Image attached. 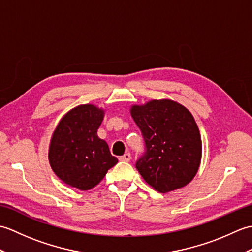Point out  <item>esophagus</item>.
Listing matches in <instances>:
<instances>
[{
    "instance_id": "34e87169",
    "label": "esophagus",
    "mask_w": 252,
    "mask_h": 252,
    "mask_svg": "<svg viewBox=\"0 0 252 252\" xmlns=\"http://www.w3.org/2000/svg\"><path fill=\"white\" fill-rule=\"evenodd\" d=\"M121 161H126V162H129L130 160H131V154L130 153H126V154H125L123 155V156H121L120 158H119Z\"/></svg>"
}]
</instances>
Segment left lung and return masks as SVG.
<instances>
[{
	"instance_id": "left-lung-1",
	"label": "left lung",
	"mask_w": 252,
	"mask_h": 252,
	"mask_svg": "<svg viewBox=\"0 0 252 252\" xmlns=\"http://www.w3.org/2000/svg\"><path fill=\"white\" fill-rule=\"evenodd\" d=\"M140 127L145 153L135 167L147 184L169 192L194 179L201 160V138L194 117L171 99H154L131 107Z\"/></svg>"
}]
</instances>
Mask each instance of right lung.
Here are the masks:
<instances>
[{
    "mask_svg": "<svg viewBox=\"0 0 252 252\" xmlns=\"http://www.w3.org/2000/svg\"><path fill=\"white\" fill-rule=\"evenodd\" d=\"M104 115V109L95 105H79L62 118L53 132L50 164L65 184L89 190L118 162L107 143L97 136Z\"/></svg>",
    "mask_w": 252,
    "mask_h": 252,
    "instance_id": "add662e5",
    "label": "right lung"
}]
</instances>
